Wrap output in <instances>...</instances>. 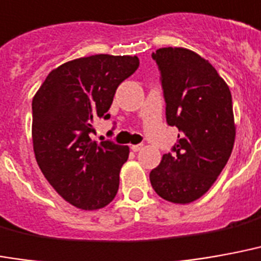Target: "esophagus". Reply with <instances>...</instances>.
I'll list each match as a JSON object with an SVG mask.
<instances>
[{"instance_id":"34e87169","label":"esophagus","mask_w":261,"mask_h":261,"mask_svg":"<svg viewBox=\"0 0 261 261\" xmlns=\"http://www.w3.org/2000/svg\"><path fill=\"white\" fill-rule=\"evenodd\" d=\"M142 148H144V146L141 145V144H138V145H131V149H133V152H140Z\"/></svg>"}]
</instances>
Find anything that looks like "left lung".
I'll return each mask as SVG.
<instances>
[{"mask_svg": "<svg viewBox=\"0 0 261 261\" xmlns=\"http://www.w3.org/2000/svg\"><path fill=\"white\" fill-rule=\"evenodd\" d=\"M160 71L166 119L181 134L173 150L150 171L160 198L187 204L202 198L227 165L235 141L232 98L209 61L187 48L152 54Z\"/></svg>", "mask_w": 261, "mask_h": 261, "instance_id": "left-lung-1", "label": "left lung"}]
</instances>
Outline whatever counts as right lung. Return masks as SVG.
<instances>
[{
	"mask_svg": "<svg viewBox=\"0 0 261 261\" xmlns=\"http://www.w3.org/2000/svg\"><path fill=\"white\" fill-rule=\"evenodd\" d=\"M140 65L137 57L79 58L49 74L33 98V149L42 174L63 199L98 210L115 199L130 148L91 140L94 120L106 112L117 87Z\"/></svg>",
	"mask_w": 261,
	"mask_h": 261,
	"instance_id": "add662e5",
	"label": "right lung"
}]
</instances>
